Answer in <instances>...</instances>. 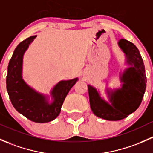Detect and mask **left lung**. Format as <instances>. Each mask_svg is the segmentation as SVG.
Instances as JSON below:
<instances>
[{
	"instance_id": "left-lung-1",
	"label": "left lung",
	"mask_w": 153,
	"mask_h": 153,
	"mask_svg": "<svg viewBox=\"0 0 153 153\" xmlns=\"http://www.w3.org/2000/svg\"><path fill=\"white\" fill-rule=\"evenodd\" d=\"M118 46L130 66L120 75L121 88L106 90L109 101L107 102L95 88L88 85L91 109L96 116L108 121L124 119L135 112L142 101L146 86L145 67L138 48L125 39L120 40Z\"/></svg>"
}]
</instances>
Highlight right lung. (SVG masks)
Here are the masks:
<instances>
[{
	"instance_id": "right-lung-1",
	"label": "right lung",
	"mask_w": 153,
	"mask_h": 153,
	"mask_svg": "<svg viewBox=\"0 0 153 153\" xmlns=\"http://www.w3.org/2000/svg\"><path fill=\"white\" fill-rule=\"evenodd\" d=\"M36 36L27 38L15 48L9 63L6 82L11 102L18 112L34 122L47 123L58 116L68 92L78 79L58 82L50 92L52 98L50 104L47 96L27 85L22 78L23 58Z\"/></svg>"
}]
</instances>
